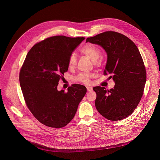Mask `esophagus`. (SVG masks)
Wrapping results in <instances>:
<instances>
[{"label":"esophagus","mask_w":160,"mask_h":160,"mask_svg":"<svg viewBox=\"0 0 160 160\" xmlns=\"http://www.w3.org/2000/svg\"><path fill=\"white\" fill-rule=\"evenodd\" d=\"M86 89H87L88 91H91L92 90V87H89V86H87V87H86Z\"/></svg>","instance_id":"obj_1"}]
</instances>
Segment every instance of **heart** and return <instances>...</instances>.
<instances>
[{
  "mask_svg": "<svg viewBox=\"0 0 160 160\" xmlns=\"http://www.w3.org/2000/svg\"><path fill=\"white\" fill-rule=\"evenodd\" d=\"M80 50L82 53L87 55L89 58L94 62V63H96V61H97L102 56L101 50L97 46L93 44H87L82 47ZM77 61L78 58L76 55L74 53H71L68 58L69 67L71 68L75 67L76 66ZM89 74L82 72L76 76V80L84 84H88L89 82Z\"/></svg>",
  "mask_w": 160,
  "mask_h": 160,
  "instance_id": "1",
  "label": "heart"
}]
</instances>
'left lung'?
Here are the masks:
<instances>
[{"mask_svg": "<svg viewBox=\"0 0 160 160\" xmlns=\"http://www.w3.org/2000/svg\"><path fill=\"white\" fill-rule=\"evenodd\" d=\"M102 46L107 53L104 74H112L113 88L94 87L97 93L95 107L108 120L117 121L131 115L143 95L146 71L141 55L135 43L115 31H105L86 42Z\"/></svg>", "mask_w": 160, "mask_h": 160, "instance_id": "1", "label": "left lung"}]
</instances>
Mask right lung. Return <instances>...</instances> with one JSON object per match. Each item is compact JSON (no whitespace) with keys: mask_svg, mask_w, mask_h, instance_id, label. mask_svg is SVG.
I'll return each instance as SVG.
<instances>
[{"mask_svg":"<svg viewBox=\"0 0 160 160\" xmlns=\"http://www.w3.org/2000/svg\"><path fill=\"white\" fill-rule=\"evenodd\" d=\"M84 40L54 36L37 43L28 52L19 72L26 105L42 124L62 128L74 118L86 93L85 86L74 84L68 92L58 91L60 79L68 70V58Z\"/></svg>","mask_w":160,"mask_h":160,"instance_id":"add662e5","label":"right lung"}]
</instances>
